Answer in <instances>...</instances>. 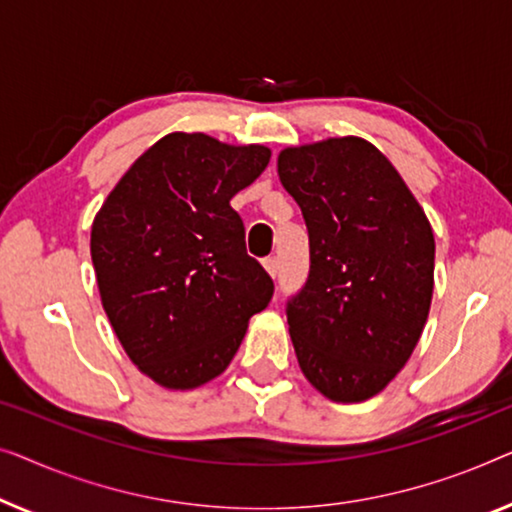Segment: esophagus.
<instances>
[{
  "instance_id": "esophagus-1",
  "label": "esophagus",
  "mask_w": 512,
  "mask_h": 512,
  "mask_svg": "<svg viewBox=\"0 0 512 512\" xmlns=\"http://www.w3.org/2000/svg\"><path fill=\"white\" fill-rule=\"evenodd\" d=\"M262 264H264L266 273H269L271 278H276V273H278V259H276V257H266Z\"/></svg>"
}]
</instances>
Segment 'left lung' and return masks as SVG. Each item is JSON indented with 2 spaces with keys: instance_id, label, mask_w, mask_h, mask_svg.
<instances>
[{
  "instance_id": "obj_1",
  "label": "left lung",
  "mask_w": 512,
  "mask_h": 512,
  "mask_svg": "<svg viewBox=\"0 0 512 512\" xmlns=\"http://www.w3.org/2000/svg\"><path fill=\"white\" fill-rule=\"evenodd\" d=\"M278 178L311 243L306 287L287 304L299 369L329 401L376 397L427 325L436 253L427 213L362 136L287 146Z\"/></svg>"
}]
</instances>
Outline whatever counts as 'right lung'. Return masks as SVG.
<instances>
[{
	"label": "right lung",
	"mask_w": 512,
	"mask_h": 512,
	"mask_svg": "<svg viewBox=\"0 0 512 512\" xmlns=\"http://www.w3.org/2000/svg\"><path fill=\"white\" fill-rule=\"evenodd\" d=\"M271 160L262 143L171 132L104 199L90 232L99 297L122 350L167 390L227 371L273 283L229 206Z\"/></svg>",
	"instance_id": "add662e5"
}]
</instances>
